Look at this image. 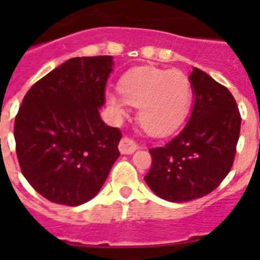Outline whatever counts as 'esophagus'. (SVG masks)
<instances>
[{
    "instance_id": "esophagus-1",
    "label": "esophagus",
    "mask_w": 260,
    "mask_h": 260,
    "mask_svg": "<svg viewBox=\"0 0 260 260\" xmlns=\"http://www.w3.org/2000/svg\"><path fill=\"white\" fill-rule=\"evenodd\" d=\"M118 148L119 152L122 153V155H132V153H134L138 150V144L133 139H130V138L123 137L121 142H119Z\"/></svg>"
}]
</instances>
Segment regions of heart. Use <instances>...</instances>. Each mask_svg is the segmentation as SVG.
I'll list each match as a JSON object with an SVG mask.
<instances>
[{
	"label": "heart",
	"instance_id": "obj_1",
	"mask_svg": "<svg viewBox=\"0 0 260 260\" xmlns=\"http://www.w3.org/2000/svg\"><path fill=\"white\" fill-rule=\"evenodd\" d=\"M119 93L108 91L105 100L116 118L127 114L126 104L139 108L138 121L148 134L165 137L180 127L191 103V83L180 70L143 66L126 73Z\"/></svg>",
	"mask_w": 260,
	"mask_h": 260
}]
</instances>
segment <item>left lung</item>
Instances as JSON below:
<instances>
[{
  "label": "left lung",
  "mask_w": 260,
  "mask_h": 260,
  "mask_svg": "<svg viewBox=\"0 0 260 260\" xmlns=\"http://www.w3.org/2000/svg\"><path fill=\"white\" fill-rule=\"evenodd\" d=\"M189 80L191 116L174 139L151 148L152 167L144 177L157 197L174 203L213 191L231 171L240 138V110L229 89L197 68Z\"/></svg>",
  "instance_id": "left-lung-1"
}]
</instances>
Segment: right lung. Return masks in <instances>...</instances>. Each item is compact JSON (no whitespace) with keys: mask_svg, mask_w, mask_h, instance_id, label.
I'll return each mask as SVG.
<instances>
[{"mask_svg":"<svg viewBox=\"0 0 260 260\" xmlns=\"http://www.w3.org/2000/svg\"><path fill=\"white\" fill-rule=\"evenodd\" d=\"M112 71V56L68 59L23 99L14 125L20 169L53 203L91 201L118 158L122 134L100 117Z\"/></svg>","mask_w":260,"mask_h":260,"instance_id":"obj_1","label":"right lung"}]
</instances>
